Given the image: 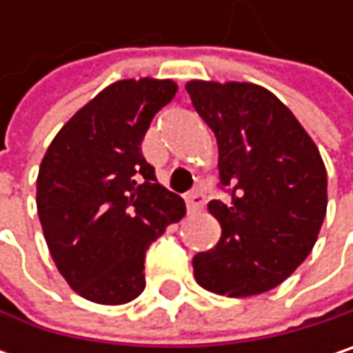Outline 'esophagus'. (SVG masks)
<instances>
[{"label":"esophagus","mask_w":353,"mask_h":353,"mask_svg":"<svg viewBox=\"0 0 353 353\" xmlns=\"http://www.w3.org/2000/svg\"><path fill=\"white\" fill-rule=\"evenodd\" d=\"M185 202H188V210H190V212H198V210H202V208H204V204H206V196H204L200 190H192V192H188Z\"/></svg>","instance_id":"34e87169"}]
</instances>
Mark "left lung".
I'll return each mask as SVG.
<instances>
[{
	"instance_id": "obj_1",
	"label": "left lung",
	"mask_w": 353,
	"mask_h": 353,
	"mask_svg": "<svg viewBox=\"0 0 353 353\" xmlns=\"http://www.w3.org/2000/svg\"><path fill=\"white\" fill-rule=\"evenodd\" d=\"M196 112L219 145L229 202H208L219 243L196 253L194 278L233 299L282 284L311 253L327 212V172L317 145L272 92L255 83L188 81Z\"/></svg>"
}]
</instances>
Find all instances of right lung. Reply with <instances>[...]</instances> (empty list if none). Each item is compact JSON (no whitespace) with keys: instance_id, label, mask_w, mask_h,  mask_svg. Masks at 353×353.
<instances>
[{"instance_id":"add662e5","label":"right lung","mask_w":353,"mask_h":353,"mask_svg":"<svg viewBox=\"0 0 353 353\" xmlns=\"http://www.w3.org/2000/svg\"><path fill=\"white\" fill-rule=\"evenodd\" d=\"M172 79H122L81 108L48 145L36 208L48 251L67 284L100 305L145 290V253L185 214L157 183L141 143L153 116L176 96Z\"/></svg>"}]
</instances>
